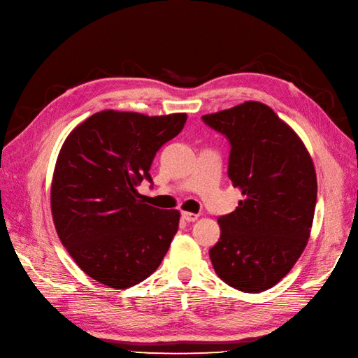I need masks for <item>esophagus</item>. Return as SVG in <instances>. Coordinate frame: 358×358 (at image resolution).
<instances>
[{
    "label": "esophagus",
    "instance_id": "obj_1",
    "mask_svg": "<svg viewBox=\"0 0 358 358\" xmlns=\"http://www.w3.org/2000/svg\"><path fill=\"white\" fill-rule=\"evenodd\" d=\"M182 218L187 222H196L199 220L197 213H191V212H182Z\"/></svg>",
    "mask_w": 358,
    "mask_h": 358
}]
</instances>
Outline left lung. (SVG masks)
<instances>
[{"label": "left lung", "instance_id": "obj_1", "mask_svg": "<svg viewBox=\"0 0 358 358\" xmlns=\"http://www.w3.org/2000/svg\"><path fill=\"white\" fill-rule=\"evenodd\" d=\"M230 143L229 178L243 199L218 218L209 255L216 275L243 292L276 285L305 249L317 204V175L299 136L268 106L246 101L201 116Z\"/></svg>", "mask_w": 358, "mask_h": 358}]
</instances>
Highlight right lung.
I'll use <instances>...</instances> for the list:
<instances>
[{
	"label": "right lung",
	"mask_w": 358,
	"mask_h": 358,
	"mask_svg": "<svg viewBox=\"0 0 358 358\" xmlns=\"http://www.w3.org/2000/svg\"><path fill=\"white\" fill-rule=\"evenodd\" d=\"M185 121V113L103 110L64 142L50 189L53 222L76 264L92 279L119 289L133 287L167 254L179 212L145 204L137 187L152 183L157 152Z\"/></svg>",
	"instance_id": "right-lung-1"
}]
</instances>
